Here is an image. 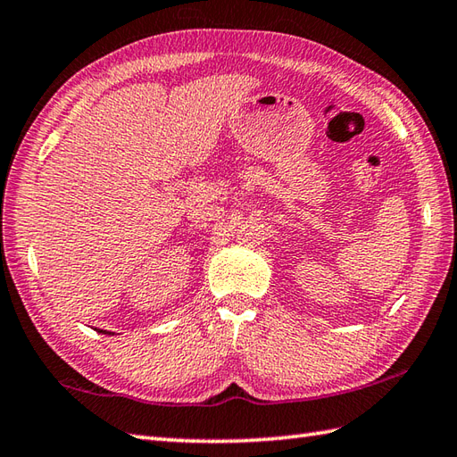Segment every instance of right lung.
<instances>
[{
	"label": "right lung",
	"mask_w": 457,
	"mask_h": 457,
	"mask_svg": "<svg viewBox=\"0 0 457 457\" xmlns=\"http://www.w3.org/2000/svg\"><path fill=\"white\" fill-rule=\"evenodd\" d=\"M98 333H104V335H114V333H112V331H104V329H96Z\"/></svg>",
	"instance_id": "add662e5"
}]
</instances>
